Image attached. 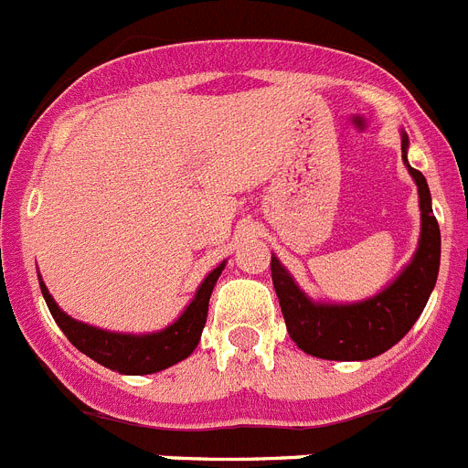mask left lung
I'll use <instances>...</instances> for the list:
<instances>
[{
  "instance_id": "1",
  "label": "left lung",
  "mask_w": 468,
  "mask_h": 468,
  "mask_svg": "<svg viewBox=\"0 0 468 468\" xmlns=\"http://www.w3.org/2000/svg\"><path fill=\"white\" fill-rule=\"evenodd\" d=\"M401 151L403 163L418 184L422 230L418 251L389 286L359 303H314L301 292V286L272 254V284L280 298L286 331L307 355L328 361L373 359L394 347L410 331L431 296L441 265L439 221L433 217L427 179L408 163L406 133H401Z\"/></svg>"
}]
</instances>
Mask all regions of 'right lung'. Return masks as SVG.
I'll use <instances>...</instances> for the list:
<instances>
[{
	"label": "right lung",
	"mask_w": 468,
	"mask_h": 468,
	"mask_svg": "<svg viewBox=\"0 0 468 468\" xmlns=\"http://www.w3.org/2000/svg\"><path fill=\"white\" fill-rule=\"evenodd\" d=\"M224 265L226 261L218 263L205 277L203 284L197 286L193 301L188 303L186 310L179 314V319L175 324H170L163 331L144 335L112 334V331H104V328L77 322V319H71L67 313H62L41 280L39 286L50 314L58 322V326L62 328V334L67 335V340L79 352H83L92 361L102 364L104 368L119 370L123 376H149V373H158V370H165L170 366L179 364V361L186 359L193 349L197 347L205 322H207L209 296H212V289L217 284L221 271H224Z\"/></svg>",
	"instance_id": "1"
}]
</instances>
